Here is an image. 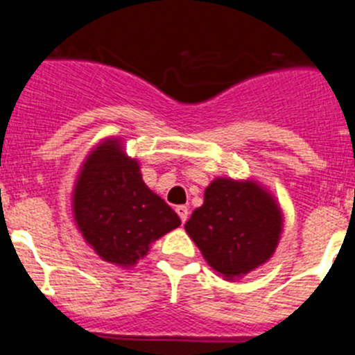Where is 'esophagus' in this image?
I'll list each match as a JSON object with an SVG mask.
<instances>
[{"mask_svg":"<svg viewBox=\"0 0 355 355\" xmlns=\"http://www.w3.org/2000/svg\"><path fill=\"white\" fill-rule=\"evenodd\" d=\"M177 214H178V217H180V221L185 223V221H187V217H189V209H187V207H184V205H178L177 207Z\"/></svg>","mask_w":355,"mask_h":355,"instance_id":"1","label":"esophagus"}]
</instances>
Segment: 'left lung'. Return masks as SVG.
<instances>
[{
  "instance_id": "obj_1",
  "label": "left lung",
  "mask_w": 355,
  "mask_h": 355,
  "mask_svg": "<svg viewBox=\"0 0 355 355\" xmlns=\"http://www.w3.org/2000/svg\"><path fill=\"white\" fill-rule=\"evenodd\" d=\"M283 217L274 198L257 182L216 178L205 200L185 223L209 265L233 279L251 272L272 257Z\"/></svg>"
}]
</instances>
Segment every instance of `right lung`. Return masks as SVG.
<instances>
[{
	"label": "right lung",
	"instance_id": "add662e5",
	"mask_svg": "<svg viewBox=\"0 0 355 355\" xmlns=\"http://www.w3.org/2000/svg\"><path fill=\"white\" fill-rule=\"evenodd\" d=\"M74 219L102 260L130 267L150 244L180 226L161 196L146 187L136 159L118 139L101 143L88 155L74 187Z\"/></svg>",
	"mask_w": 355,
	"mask_h": 355
}]
</instances>
